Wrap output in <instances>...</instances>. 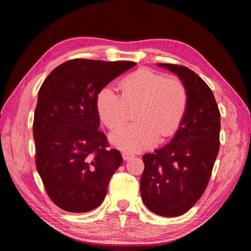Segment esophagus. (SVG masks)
I'll return each instance as SVG.
<instances>
[{
    "label": "esophagus",
    "instance_id": "34e87169",
    "mask_svg": "<svg viewBox=\"0 0 251 251\" xmlns=\"http://www.w3.org/2000/svg\"><path fill=\"white\" fill-rule=\"evenodd\" d=\"M122 155H123V158H124L125 160H128V159H130V158H133L134 157V154L133 152H130V151H123L122 152Z\"/></svg>",
    "mask_w": 251,
    "mask_h": 251
}]
</instances>
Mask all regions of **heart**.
Returning <instances> with one entry per match:
<instances>
[{
	"label": "heart",
	"mask_w": 251,
	"mask_h": 251,
	"mask_svg": "<svg viewBox=\"0 0 251 251\" xmlns=\"http://www.w3.org/2000/svg\"><path fill=\"white\" fill-rule=\"evenodd\" d=\"M138 103L136 118L139 121L122 125L110 135V141L124 150H145L155 145L160 135L172 136L186 115L189 94L179 78L144 69L123 79L122 93L108 84L96 96L97 113L108 128L124 122L128 106Z\"/></svg>",
	"instance_id": "obj_1"
}]
</instances>
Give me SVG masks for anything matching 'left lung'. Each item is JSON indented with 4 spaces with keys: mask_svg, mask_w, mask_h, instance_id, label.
Segmentation results:
<instances>
[{
    "mask_svg": "<svg viewBox=\"0 0 251 251\" xmlns=\"http://www.w3.org/2000/svg\"><path fill=\"white\" fill-rule=\"evenodd\" d=\"M186 85L189 103L171 143L143 156L141 195L151 211L177 217L188 211L207 188L219 151L220 112L209 86L188 67L159 64Z\"/></svg>",
    "mask_w": 251,
    "mask_h": 251,
    "instance_id": "obj_1",
    "label": "left lung"
}]
</instances>
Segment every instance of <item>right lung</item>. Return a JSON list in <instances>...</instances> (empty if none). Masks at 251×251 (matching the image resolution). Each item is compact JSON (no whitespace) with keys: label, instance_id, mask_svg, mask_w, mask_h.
Wrapping results in <instances>:
<instances>
[{"label":"right lung","instance_id":"add662e5","mask_svg":"<svg viewBox=\"0 0 251 251\" xmlns=\"http://www.w3.org/2000/svg\"><path fill=\"white\" fill-rule=\"evenodd\" d=\"M134 62L70 59L50 72L34 113L35 165L46 194L70 212L95 209L123 163L99 129L97 93Z\"/></svg>","mask_w":251,"mask_h":251}]
</instances>
